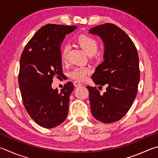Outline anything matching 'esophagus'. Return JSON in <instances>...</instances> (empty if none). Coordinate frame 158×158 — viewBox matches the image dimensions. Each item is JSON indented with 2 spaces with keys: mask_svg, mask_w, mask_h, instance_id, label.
Here are the masks:
<instances>
[{
  "mask_svg": "<svg viewBox=\"0 0 158 158\" xmlns=\"http://www.w3.org/2000/svg\"><path fill=\"white\" fill-rule=\"evenodd\" d=\"M73 84H74V86H75V87L81 86V85H82L81 83H80V82H79V81H74L73 82Z\"/></svg>",
  "mask_w": 158,
  "mask_h": 158,
  "instance_id": "34e87169",
  "label": "esophagus"
}]
</instances>
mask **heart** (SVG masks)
I'll return each mask as SVG.
<instances>
[{
	"label": "heart",
	"instance_id": "heart-1",
	"mask_svg": "<svg viewBox=\"0 0 158 158\" xmlns=\"http://www.w3.org/2000/svg\"><path fill=\"white\" fill-rule=\"evenodd\" d=\"M77 43L89 56L94 55L98 50V42L93 37L86 35H81L77 38ZM68 50H69L68 45H64L61 51V59L62 61H65L66 60ZM90 72L91 69L89 67H76L70 72L69 77L72 79L76 80L77 81H82L85 79L87 75L90 73Z\"/></svg>",
	"mask_w": 158,
	"mask_h": 158
}]
</instances>
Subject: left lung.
Segmentation results:
<instances>
[{"mask_svg": "<svg viewBox=\"0 0 158 158\" xmlns=\"http://www.w3.org/2000/svg\"><path fill=\"white\" fill-rule=\"evenodd\" d=\"M88 32L99 36L104 45V61L91 78L99 87L107 86L103 94L95 87L87 86L91 113L98 121L109 124L122 119L135 99L139 81L138 54L130 37L115 25H97Z\"/></svg>", "mask_w": 158, "mask_h": 158, "instance_id": "left-lung-1", "label": "left lung"}]
</instances>
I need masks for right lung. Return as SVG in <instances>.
Returning <instances> with one entry per match:
<instances>
[{"label": "right lung", "instance_id": "add662e5", "mask_svg": "<svg viewBox=\"0 0 158 158\" xmlns=\"http://www.w3.org/2000/svg\"><path fill=\"white\" fill-rule=\"evenodd\" d=\"M77 26L48 24L31 37L20 59L19 84L23 103L30 117L45 128H54L68 116L74 85L68 82L59 92L53 77L63 74L61 44Z\"/></svg>", "mask_w": 158, "mask_h": 158}]
</instances>
